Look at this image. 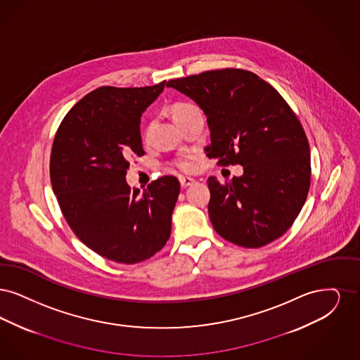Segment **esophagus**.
<instances>
[{
  "instance_id": "obj_1",
  "label": "esophagus",
  "mask_w": 360,
  "mask_h": 360,
  "mask_svg": "<svg viewBox=\"0 0 360 360\" xmlns=\"http://www.w3.org/2000/svg\"><path fill=\"white\" fill-rule=\"evenodd\" d=\"M179 180H180V184H181L183 188L189 187V186H192L195 183V180L192 177H184V176H180Z\"/></svg>"
}]
</instances>
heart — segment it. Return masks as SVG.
Wrapping results in <instances>:
<instances>
[{"label":"heart","instance_id":"b5f03b06","mask_svg":"<svg viewBox=\"0 0 360 360\" xmlns=\"http://www.w3.org/2000/svg\"><path fill=\"white\" fill-rule=\"evenodd\" d=\"M198 108L189 102H180V103H176L173 106V120H179L181 117H186L188 114L196 111ZM176 167L181 171H191L192 167H193V156L191 155H186V156L180 157L177 161H176Z\"/></svg>","mask_w":360,"mask_h":360}]
</instances>
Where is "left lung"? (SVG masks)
Masks as SVG:
<instances>
[{
	"label": "left lung",
	"mask_w": 360,
	"mask_h": 360,
	"mask_svg": "<svg viewBox=\"0 0 360 360\" xmlns=\"http://www.w3.org/2000/svg\"><path fill=\"white\" fill-rule=\"evenodd\" d=\"M207 117L218 165L243 167L240 177H208V215L215 231L242 248L285 234L307 200L311 155L304 127L281 94L246 70L221 68L167 83Z\"/></svg>",
	"instance_id": "8db88e82"
}]
</instances>
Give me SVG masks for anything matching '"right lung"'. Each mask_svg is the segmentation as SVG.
Listing matches in <instances>:
<instances>
[{
    "mask_svg": "<svg viewBox=\"0 0 360 360\" xmlns=\"http://www.w3.org/2000/svg\"><path fill=\"white\" fill-rule=\"evenodd\" d=\"M164 86L96 89L65 114L52 143L51 183L68 226L118 264L150 258L171 236L179 180L162 176L142 193L126 183L130 161L145 155L141 115Z\"/></svg>",
    "mask_w": 360,
    "mask_h": 360,
    "instance_id": "1",
    "label": "right lung"
}]
</instances>
